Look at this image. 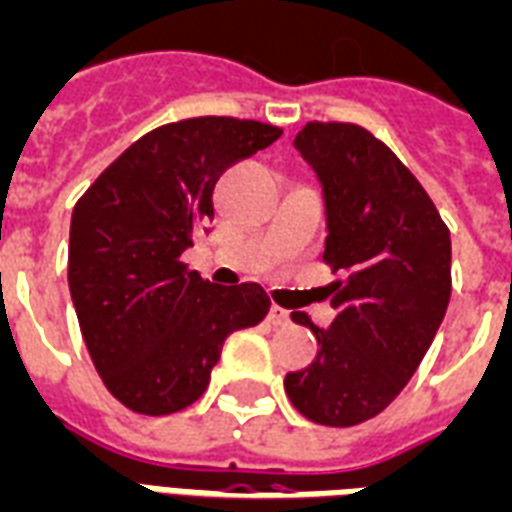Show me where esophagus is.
Instances as JSON below:
<instances>
[{
  "label": "esophagus",
  "instance_id": "1",
  "mask_svg": "<svg viewBox=\"0 0 512 512\" xmlns=\"http://www.w3.org/2000/svg\"><path fill=\"white\" fill-rule=\"evenodd\" d=\"M270 324L272 326H288V324H291V315H288V310H283V307L272 305Z\"/></svg>",
  "mask_w": 512,
  "mask_h": 512
}]
</instances>
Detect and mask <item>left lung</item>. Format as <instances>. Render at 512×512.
Returning <instances> with one entry per match:
<instances>
[{"label": "left lung", "mask_w": 512, "mask_h": 512, "mask_svg": "<svg viewBox=\"0 0 512 512\" xmlns=\"http://www.w3.org/2000/svg\"><path fill=\"white\" fill-rule=\"evenodd\" d=\"M297 151L324 186V261L337 318L318 329L305 370L288 372L291 405L315 424L356 426L386 410L429 351L451 299V232L397 153L359 124L310 121Z\"/></svg>", "instance_id": "left-lung-1"}]
</instances>
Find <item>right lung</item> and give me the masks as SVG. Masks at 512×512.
I'll use <instances>...</instances> for the list:
<instances>
[{
    "label": "right lung",
    "instance_id": "1",
    "mask_svg": "<svg viewBox=\"0 0 512 512\" xmlns=\"http://www.w3.org/2000/svg\"><path fill=\"white\" fill-rule=\"evenodd\" d=\"M283 129L232 115L164 124L78 199L69 291L96 372L121 405L169 416L205 394L224 340L270 313L259 283L215 286L183 251L215 218V183Z\"/></svg>",
    "mask_w": 512,
    "mask_h": 512
}]
</instances>
